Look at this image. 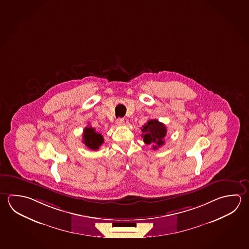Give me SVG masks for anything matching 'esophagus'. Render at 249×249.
I'll return each instance as SVG.
<instances>
[{
    "instance_id": "esophagus-1",
    "label": "esophagus",
    "mask_w": 249,
    "mask_h": 249,
    "mask_svg": "<svg viewBox=\"0 0 249 249\" xmlns=\"http://www.w3.org/2000/svg\"><path fill=\"white\" fill-rule=\"evenodd\" d=\"M117 124H118V125H124V118H118V119H117Z\"/></svg>"
}]
</instances>
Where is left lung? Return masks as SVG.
Wrapping results in <instances>:
<instances>
[{
    "label": "left lung",
    "mask_w": 249,
    "mask_h": 249,
    "mask_svg": "<svg viewBox=\"0 0 249 249\" xmlns=\"http://www.w3.org/2000/svg\"><path fill=\"white\" fill-rule=\"evenodd\" d=\"M142 138L147 145H153V149L156 150L165 143L164 138L167 135V128L157 119H151L142 128Z\"/></svg>",
    "instance_id": "obj_1"
}]
</instances>
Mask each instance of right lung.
Here are the masks:
<instances>
[{
  "instance_id": "obj_1",
  "label": "right lung",
  "mask_w": 249,
  "mask_h": 249,
  "mask_svg": "<svg viewBox=\"0 0 249 249\" xmlns=\"http://www.w3.org/2000/svg\"><path fill=\"white\" fill-rule=\"evenodd\" d=\"M83 143L90 150H98L104 143V137L102 134L95 132V129L92 127H85L82 134Z\"/></svg>"
}]
</instances>
